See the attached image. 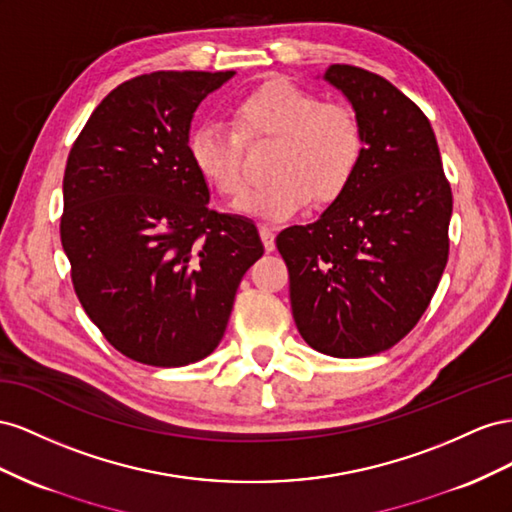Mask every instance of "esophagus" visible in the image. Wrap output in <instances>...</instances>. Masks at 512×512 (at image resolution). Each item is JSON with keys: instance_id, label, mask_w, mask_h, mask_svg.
<instances>
[{"instance_id": "1", "label": "esophagus", "mask_w": 512, "mask_h": 512, "mask_svg": "<svg viewBox=\"0 0 512 512\" xmlns=\"http://www.w3.org/2000/svg\"><path fill=\"white\" fill-rule=\"evenodd\" d=\"M259 236H261V242H264V246H266V251L270 253V251H274V238H276V233H274V229L272 227H268V225H261L259 227Z\"/></svg>"}]
</instances>
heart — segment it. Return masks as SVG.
I'll return each instance as SVG.
<instances>
[{
    "mask_svg": "<svg viewBox=\"0 0 512 512\" xmlns=\"http://www.w3.org/2000/svg\"><path fill=\"white\" fill-rule=\"evenodd\" d=\"M233 130L206 122L188 137L197 173L218 193L238 197L246 188L244 143L274 141L270 182L248 193L238 208L283 221L309 206L339 199L354 182L364 156V130L352 107L321 102L313 92L274 77L244 94L231 109Z\"/></svg>",
    "mask_w": 512,
    "mask_h": 512,
    "instance_id": "heart-1",
    "label": "heart"
}]
</instances>
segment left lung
<instances>
[{"label":"left lung","instance_id":"obj_1","mask_svg":"<svg viewBox=\"0 0 512 512\" xmlns=\"http://www.w3.org/2000/svg\"><path fill=\"white\" fill-rule=\"evenodd\" d=\"M324 79L364 130L354 182L315 223L276 236L302 339L321 354L362 358L410 332L448 261L450 184L433 128L390 81L347 64Z\"/></svg>","mask_w":512,"mask_h":512}]
</instances>
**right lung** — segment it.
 Instances as JSON below:
<instances>
[{"instance_id": "add662e5", "label": "right lung", "mask_w": 512, "mask_h": 512, "mask_svg": "<svg viewBox=\"0 0 512 512\" xmlns=\"http://www.w3.org/2000/svg\"><path fill=\"white\" fill-rule=\"evenodd\" d=\"M233 75L158 70L124 81L68 154L60 236L72 285L130 360L184 367L210 356L244 272L264 255L253 221L210 210L188 156L199 102Z\"/></svg>"}]
</instances>
